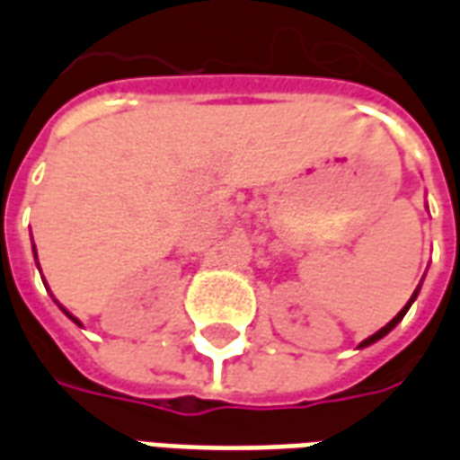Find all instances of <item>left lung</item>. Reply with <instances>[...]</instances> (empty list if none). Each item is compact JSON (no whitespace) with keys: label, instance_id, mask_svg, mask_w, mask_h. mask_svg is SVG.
<instances>
[{"label":"left lung","instance_id":"8db88e82","mask_svg":"<svg viewBox=\"0 0 460 460\" xmlns=\"http://www.w3.org/2000/svg\"><path fill=\"white\" fill-rule=\"evenodd\" d=\"M416 296H419V288L414 290V296H411V300H409V303H406L404 308H402V310H399V313H396L394 318H392V320H389V323H386L385 328L379 330V332H375V335H372V338L362 340V342H359V347H367V345H372V342H376V340H382V338H385L386 332H392V330H394L396 325H399V323H402V318H404V315H406V310L411 308V303H414V300H416Z\"/></svg>","mask_w":460,"mask_h":460}]
</instances>
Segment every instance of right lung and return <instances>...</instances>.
<instances>
[{"mask_svg": "<svg viewBox=\"0 0 460 460\" xmlns=\"http://www.w3.org/2000/svg\"><path fill=\"white\" fill-rule=\"evenodd\" d=\"M64 313H66V315H68V318L74 320V323H78V320H75V318H74V315H71V313H68V310H64Z\"/></svg>", "mask_w": 460, "mask_h": 460, "instance_id": "1", "label": "right lung"}]
</instances>
